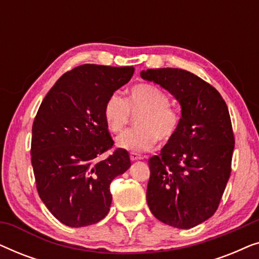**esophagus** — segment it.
<instances>
[{
    "label": "esophagus",
    "mask_w": 259,
    "mask_h": 259,
    "mask_svg": "<svg viewBox=\"0 0 259 259\" xmlns=\"http://www.w3.org/2000/svg\"><path fill=\"white\" fill-rule=\"evenodd\" d=\"M130 158H131V160H132V161L141 160V159H143V157H141V155H140V154H138V153H131Z\"/></svg>",
    "instance_id": "1"
}]
</instances>
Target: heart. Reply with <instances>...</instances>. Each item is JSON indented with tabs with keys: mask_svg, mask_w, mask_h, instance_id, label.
I'll return each mask as SVG.
<instances>
[{
	"mask_svg": "<svg viewBox=\"0 0 259 259\" xmlns=\"http://www.w3.org/2000/svg\"><path fill=\"white\" fill-rule=\"evenodd\" d=\"M132 114L138 127L126 131L116 139V147L140 153L155 146L158 139H172L180 125V115L169 106V98L153 84L141 83L131 90L128 98L109 95L104 106V119L108 130L120 133L128 125Z\"/></svg>",
	"mask_w": 259,
	"mask_h": 259,
	"instance_id": "b5f03b06",
	"label": "heart"
}]
</instances>
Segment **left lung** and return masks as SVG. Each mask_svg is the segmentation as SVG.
Instances as JSON below:
<instances>
[{"label":"left lung","instance_id":"8db88e82","mask_svg":"<svg viewBox=\"0 0 259 259\" xmlns=\"http://www.w3.org/2000/svg\"><path fill=\"white\" fill-rule=\"evenodd\" d=\"M144 80L169 92L182 108L179 128L148 160V207L159 221L191 229L213 215L231 173V119L222 95L193 73L147 69Z\"/></svg>","mask_w":259,"mask_h":259}]
</instances>
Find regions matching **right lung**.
<instances>
[{
	"label": "right lung",
	"mask_w": 259,
	"mask_h": 259,
	"mask_svg": "<svg viewBox=\"0 0 259 259\" xmlns=\"http://www.w3.org/2000/svg\"><path fill=\"white\" fill-rule=\"evenodd\" d=\"M133 73V67H75L56 81L35 116L30 154L38 196L70 228L104 219L112 180L131 167L128 152L121 148L105 160L98 158L114 144L105 102Z\"/></svg>",
	"instance_id": "1"
}]
</instances>
